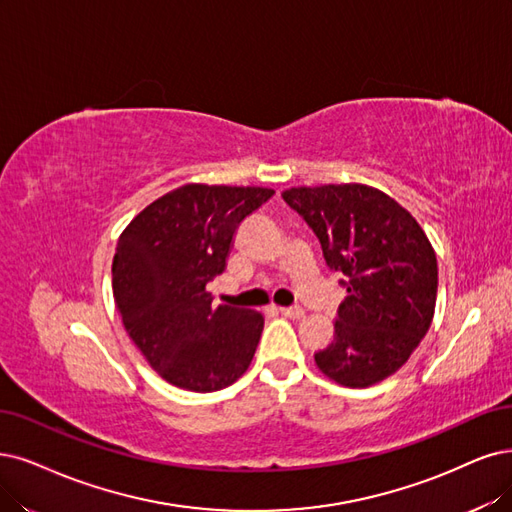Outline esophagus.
<instances>
[{
	"instance_id": "1",
	"label": "esophagus",
	"mask_w": 512,
	"mask_h": 512,
	"mask_svg": "<svg viewBox=\"0 0 512 512\" xmlns=\"http://www.w3.org/2000/svg\"><path fill=\"white\" fill-rule=\"evenodd\" d=\"M280 314L287 316V318H301V316L306 314V310L299 308V306H295V308H280Z\"/></svg>"
}]
</instances>
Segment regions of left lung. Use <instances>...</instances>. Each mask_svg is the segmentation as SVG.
<instances>
[{
    "mask_svg": "<svg viewBox=\"0 0 512 512\" xmlns=\"http://www.w3.org/2000/svg\"><path fill=\"white\" fill-rule=\"evenodd\" d=\"M342 272L333 342L316 367L346 388H369L399 371L426 335L437 304V255L420 223L394 198L363 183L282 192Z\"/></svg>",
    "mask_w": 512,
    "mask_h": 512,
    "instance_id": "1",
    "label": "left lung"
}]
</instances>
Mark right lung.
<instances>
[{
  "label": "right lung",
  "mask_w": 512,
  "mask_h": 512,
  "mask_svg": "<svg viewBox=\"0 0 512 512\" xmlns=\"http://www.w3.org/2000/svg\"><path fill=\"white\" fill-rule=\"evenodd\" d=\"M272 196L270 187L187 183L145 206L122 232L113 299L126 333L168 384L215 392L249 369L263 316L215 306L206 285L225 270L236 227Z\"/></svg>",
  "instance_id": "1"
}]
</instances>
